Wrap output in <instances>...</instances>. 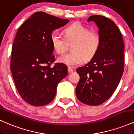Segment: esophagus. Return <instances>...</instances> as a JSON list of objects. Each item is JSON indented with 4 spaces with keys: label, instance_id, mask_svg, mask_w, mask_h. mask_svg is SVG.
<instances>
[{
    "label": "esophagus",
    "instance_id": "1",
    "mask_svg": "<svg viewBox=\"0 0 134 134\" xmlns=\"http://www.w3.org/2000/svg\"><path fill=\"white\" fill-rule=\"evenodd\" d=\"M68 71H69V72H74V70L72 69V68H71V67H68Z\"/></svg>",
    "mask_w": 134,
    "mask_h": 134
}]
</instances>
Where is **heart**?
Listing matches in <instances>:
<instances>
[{
    "mask_svg": "<svg viewBox=\"0 0 134 134\" xmlns=\"http://www.w3.org/2000/svg\"><path fill=\"white\" fill-rule=\"evenodd\" d=\"M64 37L57 31L51 34L50 40L53 49L58 54L65 52L68 44H72L71 52L62 55L58 62L75 67L87 62L94 57L101 46V36L99 33L90 30L80 23H75L64 30Z\"/></svg>",
    "mask_w": 134,
    "mask_h": 134,
    "instance_id": "heart-1",
    "label": "heart"
}]
</instances>
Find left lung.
<instances>
[{"instance_id":"8db88e82","label":"left lung","mask_w":134,"mask_h":134,"mask_svg":"<svg viewBox=\"0 0 134 134\" xmlns=\"http://www.w3.org/2000/svg\"><path fill=\"white\" fill-rule=\"evenodd\" d=\"M99 28L101 46L94 57L77 69L80 80L76 88L78 99L86 104L99 105L117 87L124 70V44L120 31L111 19L99 15L89 18Z\"/></svg>"}]
</instances>
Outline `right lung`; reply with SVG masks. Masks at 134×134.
Masks as SVG:
<instances>
[{
  "mask_svg": "<svg viewBox=\"0 0 134 134\" xmlns=\"http://www.w3.org/2000/svg\"><path fill=\"white\" fill-rule=\"evenodd\" d=\"M68 19L43 13L33 14L20 26L14 40L10 69L18 93L33 106H44L54 99L57 87L67 75V67L55 63L50 40L53 30Z\"/></svg>",
  "mask_w": 134,
  "mask_h": 134,
  "instance_id": "obj_1",
  "label": "right lung"
}]
</instances>
